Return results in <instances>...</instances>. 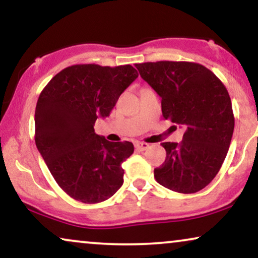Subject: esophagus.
Segmentation results:
<instances>
[{
    "label": "esophagus",
    "instance_id": "esophagus-1",
    "mask_svg": "<svg viewBox=\"0 0 258 258\" xmlns=\"http://www.w3.org/2000/svg\"><path fill=\"white\" fill-rule=\"evenodd\" d=\"M135 147H136V150L137 151H145V150H147L150 147V145L149 144H146V143H142V142H137L136 144H135Z\"/></svg>",
    "mask_w": 258,
    "mask_h": 258
}]
</instances>
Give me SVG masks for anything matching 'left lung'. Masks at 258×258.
I'll return each mask as SVG.
<instances>
[{
    "label": "left lung",
    "mask_w": 258,
    "mask_h": 258,
    "mask_svg": "<svg viewBox=\"0 0 258 258\" xmlns=\"http://www.w3.org/2000/svg\"><path fill=\"white\" fill-rule=\"evenodd\" d=\"M136 67L161 98L164 118L185 128L181 143L161 144L166 159L154 169V178L179 194L201 191L218 173L231 143L235 116L225 86L196 62L157 61Z\"/></svg>",
    "instance_id": "8db88e82"
}]
</instances>
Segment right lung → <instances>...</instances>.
<instances>
[{
  "label": "right lung",
  "mask_w": 258,
  "mask_h": 258,
  "mask_svg": "<svg viewBox=\"0 0 258 258\" xmlns=\"http://www.w3.org/2000/svg\"><path fill=\"white\" fill-rule=\"evenodd\" d=\"M138 78L131 64H73L41 92L35 109V144L57 185L75 201L95 204L123 183L121 163L135 151L130 142L111 143L94 132L125 89Z\"/></svg>",
  "instance_id": "right-lung-1"
}]
</instances>
